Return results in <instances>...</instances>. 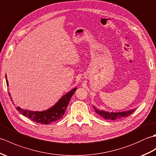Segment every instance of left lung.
<instances>
[{
    "mask_svg": "<svg viewBox=\"0 0 156 156\" xmlns=\"http://www.w3.org/2000/svg\"><path fill=\"white\" fill-rule=\"evenodd\" d=\"M93 108L95 109V112L98 114L99 116H101L105 119H110V120H115L122 118V117H125L130 115L131 114H132L135 110L134 109H130L128 111H125V112H109L107 111L104 110H100L97 109L96 107L93 105Z\"/></svg>",
    "mask_w": 156,
    "mask_h": 156,
    "instance_id": "obj_1",
    "label": "left lung"
}]
</instances>
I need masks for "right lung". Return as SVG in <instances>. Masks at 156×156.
<instances>
[{
	"label": "right lung",
	"instance_id": "1",
	"mask_svg": "<svg viewBox=\"0 0 156 156\" xmlns=\"http://www.w3.org/2000/svg\"><path fill=\"white\" fill-rule=\"evenodd\" d=\"M6 82L7 86L9 85V82L6 79ZM77 88L72 89L66 94L62 96V98L55 103V104L50 107L49 109L47 110L42 111V112H33V111H29L26 109H23L20 108V107H16L18 112L22 114L25 117H28L30 120L33 121L34 122L39 123L41 124H49L52 122H55L56 121L60 119L64 115V113L66 111L67 107L70 101L72 95L74 94ZM9 93V96L11 101H12L10 93ZM14 103V102H12Z\"/></svg>",
	"mask_w": 156,
	"mask_h": 156
}]
</instances>
